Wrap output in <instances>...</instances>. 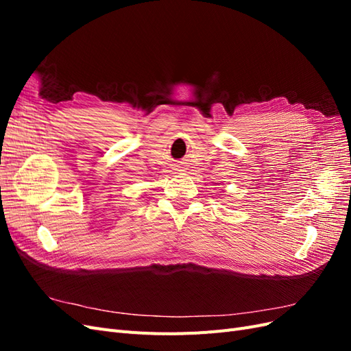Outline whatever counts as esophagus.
Instances as JSON below:
<instances>
[{"label":"esophagus","instance_id":"34e87169","mask_svg":"<svg viewBox=\"0 0 351 351\" xmlns=\"http://www.w3.org/2000/svg\"><path fill=\"white\" fill-rule=\"evenodd\" d=\"M178 171H183V169H178Z\"/></svg>","mask_w":351,"mask_h":351}]
</instances>
